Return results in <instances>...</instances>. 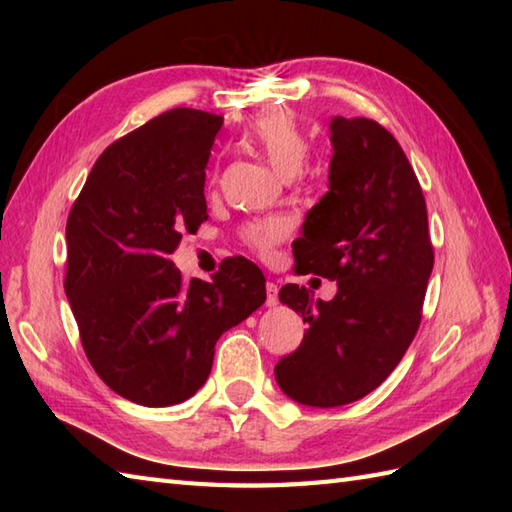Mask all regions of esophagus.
I'll list each match as a JSON object with an SVG mask.
<instances>
[{"instance_id":"obj_1","label":"esophagus","mask_w":512,"mask_h":512,"mask_svg":"<svg viewBox=\"0 0 512 512\" xmlns=\"http://www.w3.org/2000/svg\"><path fill=\"white\" fill-rule=\"evenodd\" d=\"M279 303V286L273 284V281H268L266 284V306H277Z\"/></svg>"}]
</instances>
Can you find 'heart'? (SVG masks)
<instances>
[{
  "instance_id": "heart-1",
  "label": "heart",
  "mask_w": 512,
  "mask_h": 512,
  "mask_svg": "<svg viewBox=\"0 0 512 512\" xmlns=\"http://www.w3.org/2000/svg\"><path fill=\"white\" fill-rule=\"evenodd\" d=\"M239 145L262 156L277 176L295 178L306 167L310 156V140L295 116L286 110H270L259 114L239 138ZM244 242L259 255H273L275 246L286 237V224L279 220L246 224Z\"/></svg>"
}]
</instances>
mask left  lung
I'll use <instances>...</instances> for the list:
<instances>
[{"instance_id":"obj_1","label":"left lung","mask_w":512,"mask_h":512,"mask_svg":"<svg viewBox=\"0 0 512 512\" xmlns=\"http://www.w3.org/2000/svg\"><path fill=\"white\" fill-rule=\"evenodd\" d=\"M330 191L292 244L299 273L334 279L332 301L286 284L281 303L308 330L275 365L284 394L301 405L341 407L394 372L416 336L433 270L427 202L413 167L383 125L336 116Z\"/></svg>"}]
</instances>
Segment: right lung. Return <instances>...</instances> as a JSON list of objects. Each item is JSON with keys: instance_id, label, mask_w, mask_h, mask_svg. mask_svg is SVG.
Instances as JSON below:
<instances>
[{"instance_id": "obj_1", "label": "right lung", "mask_w": 512, "mask_h": 512, "mask_svg": "<svg viewBox=\"0 0 512 512\" xmlns=\"http://www.w3.org/2000/svg\"><path fill=\"white\" fill-rule=\"evenodd\" d=\"M222 118L176 107L96 160L65 226L70 299L94 372L145 407L191 398L215 343L266 301L253 262L228 257L213 281L182 277L169 255L206 220L204 180Z\"/></svg>"}]
</instances>
